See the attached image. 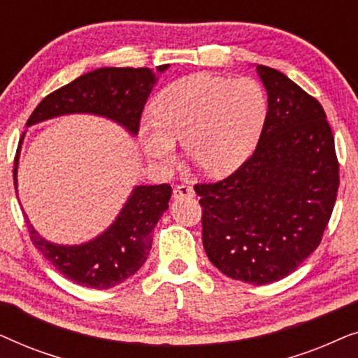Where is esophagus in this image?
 I'll list each match as a JSON object with an SVG mask.
<instances>
[{
  "label": "esophagus",
  "mask_w": 358,
  "mask_h": 358,
  "mask_svg": "<svg viewBox=\"0 0 358 358\" xmlns=\"http://www.w3.org/2000/svg\"><path fill=\"white\" fill-rule=\"evenodd\" d=\"M174 199H184V197H194V189L189 185H176L173 190Z\"/></svg>",
  "instance_id": "obj_1"
}]
</instances>
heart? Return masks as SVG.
<instances>
[{
    "label": "heart",
    "mask_w": 358,
    "mask_h": 358,
    "mask_svg": "<svg viewBox=\"0 0 358 358\" xmlns=\"http://www.w3.org/2000/svg\"><path fill=\"white\" fill-rule=\"evenodd\" d=\"M155 120H143L140 138L150 159L171 164L176 141L194 166L208 176L236 169L256 143L266 119V99L248 78L227 80L197 73L176 81L153 106Z\"/></svg>",
    "instance_id": "1"
}]
</instances>
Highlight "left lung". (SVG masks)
Returning a JSON list of instances; mask_svg holds the SVG:
<instances>
[{
  "label": "left lung",
  "mask_w": 358,
  "mask_h": 358,
  "mask_svg": "<svg viewBox=\"0 0 358 358\" xmlns=\"http://www.w3.org/2000/svg\"><path fill=\"white\" fill-rule=\"evenodd\" d=\"M256 70L267 91L256 150L227 179L194 189L210 262L234 280L266 285L295 272L320 246L339 163L320 102L283 73Z\"/></svg>",
  "instance_id": "8db88e82"
}]
</instances>
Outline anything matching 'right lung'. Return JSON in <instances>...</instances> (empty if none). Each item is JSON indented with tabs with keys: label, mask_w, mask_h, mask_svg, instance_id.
Here are the masks:
<instances>
[{
	"label": "right lung",
	"mask_w": 358,
	"mask_h": 358,
	"mask_svg": "<svg viewBox=\"0 0 358 358\" xmlns=\"http://www.w3.org/2000/svg\"><path fill=\"white\" fill-rule=\"evenodd\" d=\"M168 68L169 65H161L156 71L163 73ZM156 80L158 78L150 68H99L43 97L26 125L58 115L92 114L117 122L135 136ZM21 141L14 159V189H17ZM171 194L169 184L136 185L115 222L97 238L78 246L47 241L34 229L26 213L24 218L32 244L58 272L78 285L106 290L119 285L143 266L153 243L151 234L169 207Z\"/></svg>",
	"instance_id": "right-lung-1"
}]
</instances>
